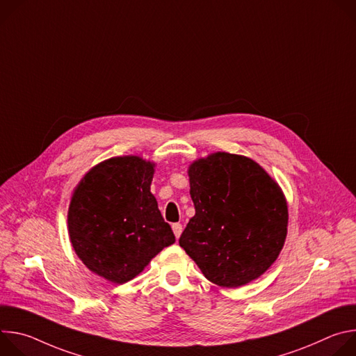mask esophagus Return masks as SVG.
Returning <instances> with one entry per match:
<instances>
[{
	"mask_svg": "<svg viewBox=\"0 0 356 356\" xmlns=\"http://www.w3.org/2000/svg\"><path fill=\"white\" fill-rule=\"evenodd\" d=\"M172 229H173V232H175V236L179 239V238H180V235H181V231H183L181 224H180V222L173 224V225H172Z\"/></svg>",
	"mask_w": 356,
	"mask_h": 356,
	"instance_id": "1",
	"label": "esophagus"
}]
</instances>
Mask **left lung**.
Masks as SVG:
<instances>
[{"label":"left lung","mask_w":356,"mask_h":356,"mask_svg":"<svg viewBox=\"0 0 356 356\" xmlns=\"http://www.w3.org/2000/svg\"><path fill=\"white\" fill-rule=\"evenodd\" d=\"M195 214L179 243L210 282L238 287L264 275L287 234L277 183L249 158L217 152L188 168Z\"/></svg>","instance_id":"obj_1"}]
</instances>
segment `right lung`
<instances>
[{"label":"right lung","instance_id":"right-lung-1","mask_svg":"<svg viewBox=\"0 0 356 356\" xmlns=\"http://www.w3.org/2000/svg\"><path fill=\"white\" fill-rule=\"evenodd\" d=\"M154 163L138 156L101 162L79 183L67 224L77 257L94 273L122 284L175 243L150 183Z\"/></svg>","mask_w":356,"mask_h":356}]
</instances>
